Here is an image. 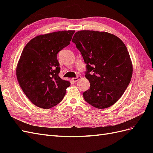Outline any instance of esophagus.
Wrapping results in <instances>:
<instances>
[{
	"label": "esophagus",
	"mask_w": 153,
	"mask_h": 153,
	"mask_svg": "<svg viewBox=\"0 0 153 153\" xmlns=\"http://www.w3.org/2000/svg\"><path fill=\"white\" fill-rule=\"evenodd\" d=\"M80 78V76H77L76 78H71V81H73V82H77L78 80H79Z\"/></svg>",
	"instance_id": "obj_1"
}]
</instances>
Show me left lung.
Instances as JSON below:
<instances>
[{"label":"left lung","instance_id":"obj_1","mask_svg":"<svg viewBox=\"0 0 153 153\" xmlns=\"http://www.w3.org/2000/svg\"><path fill=\"white\" fill-rule=\"evenodd\" d=\"M72 42L87 64L90 88L84 92L85 101L99 109L110 107L121 98L132 77L126 45L116 36L94 30L76 32Z\"/></svg>","mask_w":153,"mask_h":153}]
</instances>
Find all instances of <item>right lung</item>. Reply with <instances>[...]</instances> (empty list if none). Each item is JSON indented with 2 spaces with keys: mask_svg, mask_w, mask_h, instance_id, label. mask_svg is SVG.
<instances>
[{
  "mask_svg": "<svg viewBox=\"0 0 153 153\" xmlns=\"http://www.w3.org/2000/svg\"><path fill=\"white\" fill-rule=\"evenodd\" d=\"M75 30L54 32L32 39L22 51L16 67V77L31 102L44 109L59 103L70 85L59 76L57 55L70 43Z\"/></svg>",
  "mask_w": 153,
  "mask_h": 153,
  "instance_id": "obj_1",
  "label": "right lung"
}]
</instances>
